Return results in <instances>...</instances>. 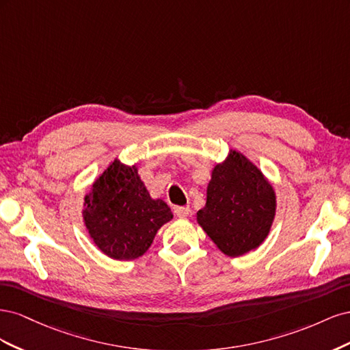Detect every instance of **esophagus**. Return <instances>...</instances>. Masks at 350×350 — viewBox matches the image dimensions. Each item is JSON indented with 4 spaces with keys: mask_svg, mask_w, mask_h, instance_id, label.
Segmentation results:
<instances>
[{
    "mask_svg": "<svg viewBox=\"0 0 350 350\" xmlns=\"http://www.w3.org/2000/svg\"><path fill=\"white\" fill-rule=\"evenodd\" d=\"M174 211L178 217H187L189 215L188 206H174Z\"/></svg>",
    "mask_w": 350,
    "mask_h": 350,
    "instance_id": "esophagus-1",
    "label": "esophagus"
}]
</instances>
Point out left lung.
Here are the masks:
<instances>
[{
  "mask_svg": "<svg viewBox=\"0 0 350 350\" xmlns=\"http://www.w3.org/2000/svg\"><path fill=\"white\" fill-rule=\"evenodd\" d=\"M276 196L248 159L232 150L211 174L206 206L198 210L200 226L229 257L242 256L269 235Z\"/></svg>",
  "mask_w": 350,
  "mask_h": 350,
  "instance_id": "obj_1",
  "label": "left lung"
}]
</instances>
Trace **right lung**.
<instances>
[{
  "instance_id": "add662e5",
  "label": "right lung",
  "mask_w": 350,
  "mask_h": 350,
  "mask_svg": "<svg viewBox=\"0 0 350 350\" xmlns=\"http://www.w3.org/2000/svg\"><path fill=\"white\" fill-rule=\"evenodd\" d=\"M84 224L99 250L115 260L139 258L156 232L172 219L162 200H153L135 166L109 165L84 198Z\"/></svg>"
}]
</instances>
